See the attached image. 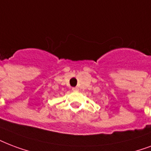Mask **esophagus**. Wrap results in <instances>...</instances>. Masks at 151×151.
Segmentation results:
<instances>
[{"label": "esophagus", "instance_id": "esophagus-1", "mask_svg": "<svg viewBox=\"0 0 151 151\" xmlns=\"http://www.w3.org/2000/svg\"><path fill=\"white\" fill-rule=\"evenodd\" d=\"M72 90H73V92H76V91H78V90H79V88H78V87H75V88H72Z\"/></svg>", "mask_w": 151, "mask_h": 151}]
</instances>
